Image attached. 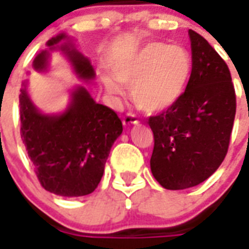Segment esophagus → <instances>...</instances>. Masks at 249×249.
<instances>
[{
    "label": "esophagus",
    "instance_id": "obj_1",
    "mask_svg": "<svg viewBox=\"0 0 249 249\" xmlns=\"http://www.w3.org/2000/svg\"><path fill=\"white\" fill-rule=\"evenodd\" d=\"M123 123H124V125H126V126H129V125L132 124H139V120H137V117L135 114L126 113L124 117H123Z\"/></svg>",
    "mask_w": 249,
    "mask_h": 249
}]
</instances>
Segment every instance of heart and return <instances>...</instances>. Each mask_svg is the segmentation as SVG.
<instances>
[{
    "mask_svg": "<svg viewBox=\"0 0 249 249\" xmlns=\"http://www.w3.org/2000/svg\"><path fill=\"white\" fill-rule=\"evenodd\" d=\"M112 71L120 83L132 88V100L139 109L159 113L174 107L185 94L193 60L183 47L152 41L116 60ZM104 83L109 93L123 94L121 86L110 76H104Z\"/></svg>",
    "mask_w": 249,
    "mask_h": 249,
    "instance_id": "b5f03b06",
    "label": "heart"
}]
</instances>
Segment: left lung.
Returning a JSON list of instances; mask_svg holds the SVG:
<instances>
[{
  "label": "left lung",
  "mask_w": 249,
  "mask_h": 249,
  "mask_svg": "<svg viewBox=\"0 0 249 249\" xmlns=\"http://www.w3.org/2000/svg\"><path fill=\"white\" fill-rule=\"evenodd\" d=\"M190 82L170 109L151 116L154 133L151 171L168 190L202 183L227 156L236 114L231 71L213 47L194 31Z\"/></svg>",
  "instance_id": "1"
}]
</instances>
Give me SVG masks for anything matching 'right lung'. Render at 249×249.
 Returning a JSON list of instances; mask_svg holds the SVG:
<instances>
[{"instance_id":"1","label":"right lung","mask_w":249,"mask_h":249,"mask_svg":"<svg viewBox=\"0 0 249 249\" xmlns=\"http://www.w3.org/2000/svg\"><path fill=\"white\" fill-rule=\"evenodd\" d=\"M58 35L47 41L50 50L60 48L69 56L76 74L83 79L94 78L88 59ZM48 52L34 60L36 70L47 67ZM21 139L32 161L40 185L62 197H83L97 189L113 142L123 132V123L110 107L94 102L88 90L72 93L70 107L59 116H44L34 107L25 90L20 94Z\"/></svg>"}]
</instances>
